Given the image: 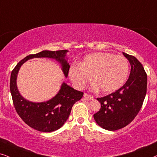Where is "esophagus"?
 <instances>
[{
  "instance_id": "34e87169",
  "label": "esophagus",
  "mask_w": 157,
  "mask_h": 157,
  "mask_svg": "<svg viewBox=\"0 0 157 157\" xmlns=\"http://www.w3.org/2000/svg\"><path fill=\"white\" fill-rule=\"evenodd\" d=\"M83 97H84L86 99H87V100H92V99H94L93 96H91V95H89V94H86V93L83 94Z\"/></svg>"
}]
</instances>
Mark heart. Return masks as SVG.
Segmentation results:
<instances>
[{"label": "heart", "instance_id": "b5f03b06", "mask_svg": "<svg viewBox=\"0 0 157 157\" xmlns=\"http://www.w3.org/2000/svg\"><path fill=\"white\" fill-rule=\"evenodd\" d=\"M129 73V63L125 57L109 52H95L83 58L80 66H72L69 77L75 86L82 88L92 76L94 88L102 93H112L125 83Z\"/></svg>", "mask_w": 157, "mask_h": 157}]
</instances>
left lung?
Masks as SVG:
<instances>
[{"label": "left lung", "mask_w": 157, "mask_h": 157, "mask_svg": "<svg viewBox=\"0 0 157 157\" xmlns=\"http://www.w3.org/2000/svg\"><path fill=\"white\" fill-rule=\"evenodd\" d=\"M131 66L129 78L118 90L101 98L99 111L94 115L96 123L108 131H116L131 123L141 109L147 88V75L141 63L123 52Z\"/></svg>", "instance_id": "obj_1"}]
</instances>
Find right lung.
Returning <instances> with one entry per match:
<instances>
[{
  "mask_svg": "<svg viewBox=\"0 0 157 157\" xmlns=\"http://www.w3.org/2000/svg\"><path fill=\"white\" fill-rule=\"evenodd\" d=\"M67 50L50 51L43 50L29 55L16 65L12 71L10 79V91L15 109L26 124L36 131L52 132L62 127L70 115L73 105L80 100L83 93L77 91L63 82L58 94L50 100L33 102L26 100L20 94L16 85V78L21 66L26 60L34 58H52L60 63L64 76L67 77L70 65L67 61Z\"/></svg>",
  "mask_w": 157,
  "mask_h": 157,
  "instance_id": "obj_1",
  "label": "right lung"
}]
</instances>
